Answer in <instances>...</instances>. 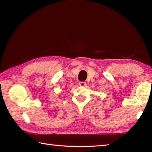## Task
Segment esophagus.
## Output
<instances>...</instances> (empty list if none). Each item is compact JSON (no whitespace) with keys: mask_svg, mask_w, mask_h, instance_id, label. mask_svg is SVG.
Here are the masks:
<instances>
[{"mask_svg":"<svg viewBox=\"0 0 152 152\" xmlns=\"http://www.w3.org/2000/svg\"><path fill=\"white\" fill-rule=\"evenodd\" d=\"M86 85V83L85 82H79V86L81 87H84Z\"/></svg>","mask_w":152,"mask_h":152,"instance_id":"34e87169","label":"esophagus"}]
</instances>
